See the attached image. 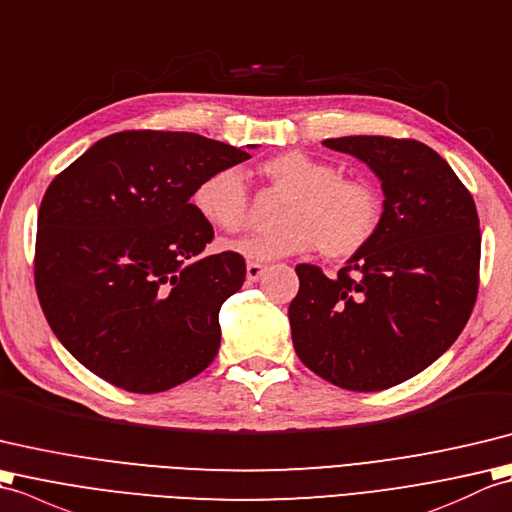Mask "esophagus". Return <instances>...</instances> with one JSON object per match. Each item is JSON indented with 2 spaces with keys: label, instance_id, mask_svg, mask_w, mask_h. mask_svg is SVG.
<instances>
[{
  "label": "esophagus",
  "instance_id": "esophagus-1",
  "mask_svg": "<svg viewBox=\"0 0 512 512\" xmlns=\"http://www.w3.org/2000/svg\"><path fill=\"white\" fill-rule=\"evenodd\" d=\"M247 280L249 282H256L260 276H263V271H265V265H260V263H247Z\"/></svg>",
  "mask_w": 512,
  "mask_h": 512
}]
</instances>
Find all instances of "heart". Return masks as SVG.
<instances>
[{
  "label": "heart",
  "instance_id": "1",
  "mask_svg": "<svg viewBox=\"0 0 512 512\" xmlns=\"http://www.w3.org/2000/svg\"><path fill=\"white\" fill-rule=\"evenodd\" d=\"M258 173L289 197L278 214V232L249 234L225 245L243 258L267 263L317 247L328 260H344L377 236L383 199L372 181L342 177L333 164L298 151L269 157ZM192 203L217 230L238 232L247 223V188L236 168H219L203 177L192 192Z\"/></svg>",
  "mask_w": 512,
  "mask_h": 512
}]
</instances>
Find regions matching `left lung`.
<instances>
[{
	"label": "left lung",
	"mask_w": 512,
	"mask_h": 512,
	"mask_svg": "<svg viewBox=\"0 0 512 512\" xmlns=\"http://www.w3.org/2000/svg\"><path fill=\"white\" fill-rule=\"evenodd\" d=\"M322 144L377 175L383 217L335 278L295 267L293 348L333 385L377 392L423 372L462 333L478 295L480 219L471 192L423 142L346 135Z\"/></svg>",
	"instance_id": "1"
}]
</instances>
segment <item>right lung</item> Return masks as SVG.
Masks as SVG:
<instances>
[{"mask_svg":"<svg viewBox=\"0 0 512 512\" xmlns=\"http://www.w3.org/2000/svg\"><path fill=\"white\" fill-rule=\"evenodd\" d=\"M245 160V149L197 133L122 131L54 177L34 285L54 335L87 370L155 394L214 361L221 304L243 287L245 260L201 256L214 230L190 197L203 177Z\"/></svg>","mask_w":512,"mask_h":512,"instance_id":"right-lung-1","label":"right lung"}]
</instances>
